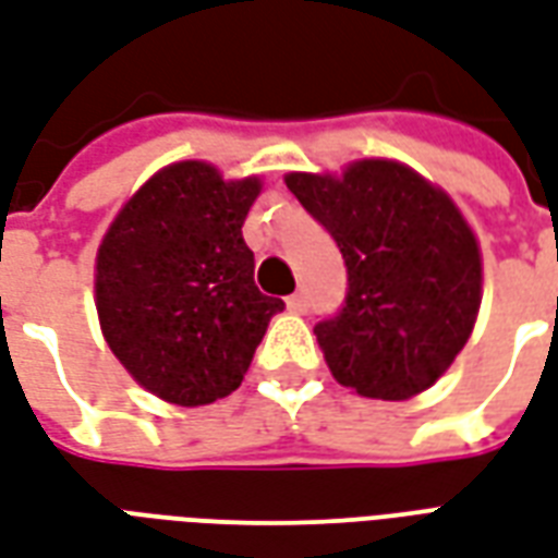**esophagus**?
I'll use <instances>...</instances> for the list:
<instances>
[{"mask_svg": "<svg viewBox=\"0 0 558 558\" xmlns=\"http://www.w3.org/2000/svg\"><path fill=\"white\" fill-rule=\"evenodd\" d=\"M287 307H290V313L307 311V307H311V301H307V292H295V295H290V299H287Z\"/></svg>", "mask_w": 558, "mask_h": 558, "instance_id": "34e87169", "label": "esophagus"}]
</instances>
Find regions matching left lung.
I'll list each match as a JSON object with an SVG mask.
<instances>
[{
    "mask_svg": "<svg viewBox=\"0 0 558 558\" xmlns=\"http://www.w3.org/2000/svg\"><path fill=\"white\" fill-rule=\"evenodd\" d=\"M283 183L349 271L342 311L313 328L333 378L384 402L428 390L468 345L482 304V251L456 201L396 159L290 171Z\"/></svg>",
    "mask_w": 558,
    "mask_h": 558,
    "instance_id": "obj_1",
    "label": "left lung"
}]
</instances>
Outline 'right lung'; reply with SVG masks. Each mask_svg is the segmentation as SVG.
I'll return each instance as SVG.
<instances>
[{
    "label": "right lung",
    "instance_id": "add662e5",
    "mask_svg": "<svg viewBox=\"0 0 558 558\" xmlns=\"http://www.w3.org/2000/svg\"><path fill=\"white\" fill-rule=\"evenodd\" d=\"M259 177L227 180L213 162L159 168L118 209L94 259L102 340L144 390L209 405L245 378L283 301L254 287L242 239Z\"/></svg>",
    "mask_w": 558,
    "mask_h": 558
}]
</instances>
